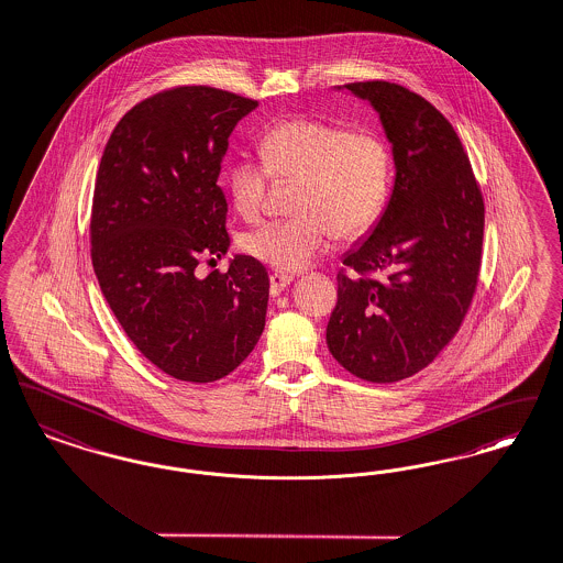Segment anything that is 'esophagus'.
<instances>
[{
  "label": "esophagus",
  "mask_w": 563,
  "mask_h": 563,
  "mask_svg": "<svg viewBox=\"0 0 563 563\" xmlns=\"http://www.w3.org/2000/svg\"><path fill=\"white\" fill-rule=\"evenodd\" d=\"M271 295L277 296L282 295L292 282H295V275H288V273H271Z\"/></svg>",
  "instance_id": "34e87169"
}]
</instances>
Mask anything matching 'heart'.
Returning <instances> with one entry per match:
<instances>
[{
	"instance_id": "b5f03b06",
	"label": "heart",
	"mask_w": 563,
	"mask_h": 563,
	"mask_svg": "<svg viewBox=\"0 0 563 563\" xmlns=\"http://www.w3.org/2000/svg\"><path fill=\"white\" fill-rule=\"evenodd\" d=\"M263 158L241 156L227 186L243 220L265 213L268 174L300 179L296 218L265 224L243 238V250L277 271L295 273L322 256L334 238L362 235L379 218L389 192V150L371 129L347 131L316 120L271 126Z\"/></svg>"
}]
</instances>
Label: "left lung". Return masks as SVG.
I'll list each match as a JSON object with an SVG mask.
<instances>
[{"label": "left lung", "instance_id": "obj_1", "mask_svg": "<svg viewBox=\"0 0 563 563\" xmlns=\"http://www.w3.org/2000/svg\"><path fill=\"white\" fill-rule=\"evenodd\" d=\"M334 90L377 112L394 186L379 220L343 256L360 275L339 273L325 343L355 377L394 384L426 368L462 324L481 267L485 209L462 142L432 103L379 80ZM368 269L386 277L364 278Z\"/></svg>", "mask_w": 563, "mask_h": 563}]
</instances>
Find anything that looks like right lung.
Wrapping results in <instances>:
<instances>
[{"label": "right lung", "instance_id": "obj_1", "mask_svg": "<svg viewBox=\"0 0 563 563\" xmlns=\"http://www.w3.org/2000/svg\"><path fill=\"white\" fill-rule=\"evenodd\" d=\"M256 108L209 87L158 92L120 119L99 163L95 275L126 336L179 382L233 373L267 322V268L256 258L235 254L227 273H195L201 254L220 258L231 247L220 163Z\"/></svg>", "mask_w": 563, "mask_h": 563}]
</instances>
